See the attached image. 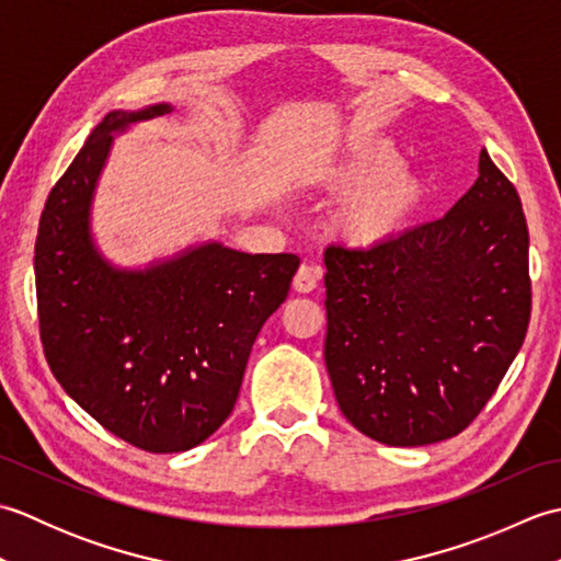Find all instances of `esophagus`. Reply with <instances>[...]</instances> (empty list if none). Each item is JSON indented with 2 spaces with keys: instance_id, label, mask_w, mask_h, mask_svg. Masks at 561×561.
<instances>
[{
  "instance_id": "1",
  "label": "esophagus",
  "mask_w": 561,
  "mask_h": 561,
  "mask_svg": "<svg viewBox=\"0 0 561 561\" xmlns=\"http://www.w3.org/2000/svg\"><path fill=\"white\" fill-rule=\"evenodd\" d=\"M318 279H320V270L311 265H301L294 274V289L299 294H311L318 289Z\"/></svg>"
}]
</instances>
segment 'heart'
Wrapping results in <instances>:
<instances>
[{"mask_svg":"<svg viewBox=\"0 0 561 561\" xmlns=\"http://www.w3.org/2000/svg\"><path fill=\"white\" fill-rule=\"evenodd\" d=\"M313 183L342 195L330 229L356 250H376L410 229L426 199V181L402 165L400 151L376 135H352L313 165Z\"/></svg>","mask_w":561,"mask_h":561,"instance_id":"heart-1","label":"heart"}]
</instances>
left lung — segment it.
Here are the masks:
<instances>
[{
  "label": "left lung",
  "mask_w": 561,
  "mask_h": 561,
  "mask_svg": "<svg viewBox=\"0 0 561 561\" xmlns=\"http://www.w3.org/2000/svg\"><path fill=\"white\" fill-rule=\"evenodd\" d=\"M325 366L342 414L386 446L460 434L530 320L528 226L508 178H480L444 219L376 250H325Z\"/></svg>",
  "instance_id": "obj_1"
}]
</instances>
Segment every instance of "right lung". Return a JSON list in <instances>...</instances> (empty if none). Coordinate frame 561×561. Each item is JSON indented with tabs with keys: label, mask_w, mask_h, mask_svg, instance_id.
<instances>
[{
	"label": "right lung",
	"mask_w": 561,
	"mask_h": 561,
	"mask_svg": "<svg viewBox=\"0 0 561 561\" xmlns=\"http://www.w3.org/2000/svg\"><path fill=\"white\" fill-rule=\"evenodd\" d=\"M173 113L171 103L111 111L45 202L35 291L57 383L117 438L149 453L199 446L231 414L253 342L289 294L299 257L219 241L121 267L91 214L113 139Z\"/></svg>",
	"instance_id": "obj_1"
}]
</instances>
